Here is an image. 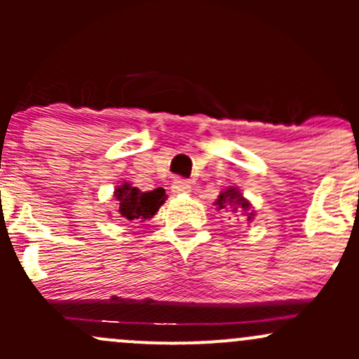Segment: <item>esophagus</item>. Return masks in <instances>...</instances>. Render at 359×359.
I'll return each instance as SVG.
<instances>
[{"label":"esophagus","mask_w":359,"mask_h":359,"mask_svg":"<svg viewBox=\"0 0 359 359\" xmlns=\"http://www.w3.org/2000/svg\"><path fill=\"white\" fill-rule=\"evenodd\" d=\"M172 191L175 194H187L191 193V184L184 179H175L172 182Z\"/></svg>","instance_id":"esophagus-1"}]
</instances>
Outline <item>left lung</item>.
I'll use <instances>...</instances> for the list:
<instances>
[{
    "label": "left lung",
    "instance_id": "8db88e82",
    "mask_svg": "<svg viewBox=\"0 0 359 359\" xmlns=\"http://www.w3.org/2000/svg\"><path fill=\"white\" fill-rule=\"evenodd\" d=\"M219 210H229L233 213H243L247 220H252L253 210L248 200H245L243 194L236 189V187H227L226 191L219 194V200L215 201Z\"/></svg>",
    "mask_w": 359,
    "mask_h": 359
}]
</instances>
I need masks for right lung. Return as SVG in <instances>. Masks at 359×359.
I'll return each instance as SVG.
<instances>
[{
    "label": "right lung",
    "instance_id": "obj_1",
    "mask_svg": "<svg viewBox=\"0 0 359 359\" xmlns=\"http://www.w3.org/2000/svg\"><path fill=\"white\" fill-rule=\"evenodd\" d=\"M114 198L118 201V213L123 220H146L153 219L166 200L163 187L142 193L137 187H132L128 182L121 184L114 189Z\"/></svg>",
    "mask_w": 359,
    "mask_h": 359
}]
</instances>
